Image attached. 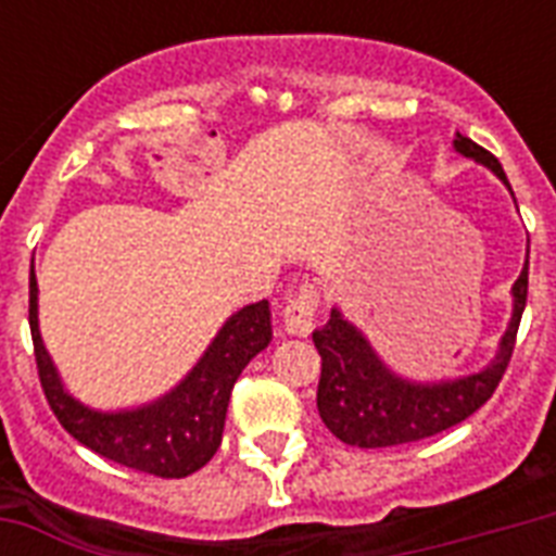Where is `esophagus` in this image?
Here are the masks:
<instances>
[{
	"instance_id": "esophagus-1",
	"label": "esophagus",
	"mask_w": 556,
	"mask_h": 556,
	"mask_svg": "<svg viewBox=\"0 0 556 556\" xmlns=\"http://www.w3.org/2000/svg\"><path fill=\"white\" fill-rule=\"evenodd\" d=\"M317 303H320V300H317V291L308 286L288 296L286 308H282V326H286L288 334H300V338H305V334L314 329Z\"/></svg>"
}]
</instances>
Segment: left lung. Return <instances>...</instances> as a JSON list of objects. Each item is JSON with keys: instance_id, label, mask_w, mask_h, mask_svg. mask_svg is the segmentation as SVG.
Segmentation results:
<instances>
[{"instance_id": "left-lung-1", "label": "left lung", "mask_w": 556, "mask_h": 556, "mask_svg": "<svg viewBox=\"0 0 556 556\" xmlns=\"http://www.w3.org/2000/svg\"><path fill=\"white\" fill-rule=\"evenodd\" d=\"M453 147L465 159L484 164L502 185H508L500 161L479 143L456 132ZM510 294H514V314L502 334L496 357L473 375L441 380V383H415L397 378L375 355L369 340L352 323L343 320L338 308H331L329 323L312 334L314 346L323 357L320 387H317V409L323 424L343 444L371 450L430 439L435 432L450 430L470 418L496 392L514 355L519 320L528 300V260Z\"/></svg>"}]
</instances>
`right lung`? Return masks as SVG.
Instances as JSON below:
<instances>
[{
	"mask_svg": "<svg viewBox=\"0 0 556 556\" xmlns=\"http://www.w3.org/2000/svg\"><path fill=\"white\" fill-rule=\"evenodd\" d=\"M37 277L30 268L28 323L42 392L51 413L74 439L98 456L161 479H185L213 458L222 444L236 378L270 343L268 300L244 305L222 326L192 371L159 401L138 409L98 413L63 389L48 357L37 320Z\"/></svg>",
	"mask_w": 556,
	"mask_h": 556,
	"instance_id": "1",
	"label": "right lung"
}]
</instances>
